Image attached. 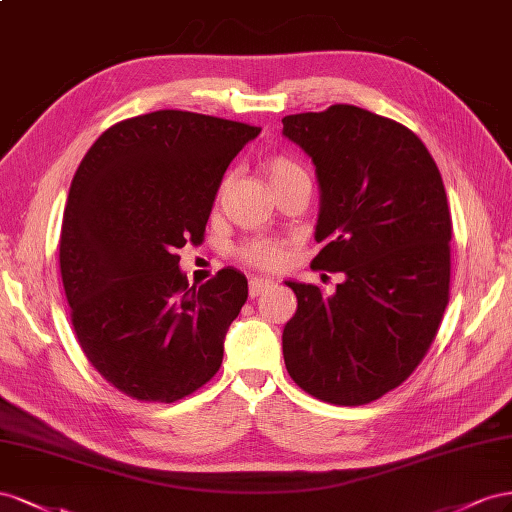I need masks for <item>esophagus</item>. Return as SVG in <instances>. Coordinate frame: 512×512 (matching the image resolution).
<instances>
[{"label": "esophagus", "instance_id": "1", "mask_svg": "<svg viewBox=\"0 0 512 512\" xmlns=\"http://www.w3.org/2000/svg\"><path fill=\"white\" fill-rule=\"evenodd\" d=\"M272 285H274V281L261 279V276H255V279L248 281V294H251V298H257L259 294H264V291L270 289Z\"/></svg>", "mask_w": 512, "mask_h": 512}]
</instances>
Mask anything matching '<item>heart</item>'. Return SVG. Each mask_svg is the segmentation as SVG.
<instances>
[{"instance_id": "1", "label": "heart", "mask_w": 512, "mask_h": 512, "mask_svg": "<svg viewBox=\"0 0 512 512\" xmlns=\"http://www.w3.org/2000/svg\"><path fill=\"white\" fill-rule=\"evenodd\" d=\"M296 169L298 167L287 158H274L266 165V173H268L270 182L276 178H283V175L296 171ZM240 255L244 261H248V264H253V266L274 268L281 261L283 251H281V246L272 240H253L240 248Z\"/></svg>"}]
</instances>
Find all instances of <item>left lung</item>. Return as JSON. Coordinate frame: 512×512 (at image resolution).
<instances>
[{
  "mask_svg": "<svg viewBox=\"0 0 512 512\" xmlns=\"http://www.w3.org/2000/svg\"><path fill=\"white\" fill-rule=\"evenodd\" d=\"M319 186L313 268L343 272L326 296L285 281L287 373L334 405L371 403L425 358L448 304L452 223L440 169L410 128L354 105L283 118Z\"/></svg>",
  "mask_w": 512,
  "mask_h": 512,
  "instance_id": "8db88e82",
  "label": "left lung"
}]
</instances>
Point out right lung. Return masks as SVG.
Returning a JSON list of instances; mask_svg holds the SVG:
<instances>
[{"label":"right lung","mask_w":512,"mask_h":512,"mask_svg":"<svg viewBox=\"0 0 512 512\" xmlns=\"http://www.w3.org/2000/svg\"><path fill=\"white\" fill-rule=\"evenodd\" d=\"M259 133L191 111L145 113L107 128L72 178L60 236L72 328L128 397L173 403L221 369L246 276L225 268L191 287L178 248L201 242L229 163Z\"/></svg>","instance_id":"obj_1"}]
</instances>
